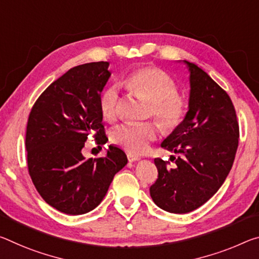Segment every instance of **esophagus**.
Wrapping results in <instances>:
<instances>
[{"label": "esophagus", "instance_id": "1", "mask_svg": "<svg viewBox=\"0 0 259 259\" xmlns=\"http://www.w3.org/2000/svg\"><path fill=\"white\" fill-rule=\"evenodd\" d=\"M128 160L130 162H135V161H139L141 160V157H138V155H135L133 153H128Z\"/></svg>", "mask_w": 259, "mask_h": 259}]
</instances>
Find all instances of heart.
Listing matches in <instances>:
<instances>
[{
    "label": "heart",
    "instance_id": "1",
    "mask_svg": "<svg viewBox=\"0 0 259 259\" xmlns=\"http://www.w3.org/2000/svg\"><path fill=\"white\" fill-rule=\"evenodd\" d=\"M122 85L135 96L149 101L147 116H153L163 133H173L182 125L189 110L184 94L178 92V84L169 73L155 67H143L128 73ZM100 110L106 120H116L118 92L109 86L100 97ZM159 129L153 122L123 124L112 134L113 142L131 153H143L158 136Z\"/></svg>",
    "mask_w": 259,
    "mask_h": 259
}]
</instances>
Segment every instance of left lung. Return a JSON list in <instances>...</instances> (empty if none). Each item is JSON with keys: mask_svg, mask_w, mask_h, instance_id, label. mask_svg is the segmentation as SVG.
Listing matches in <instances>:
<instances>
[{"mask_svg": "<svg viewBox=\"0 0 259 259\" xmlns=\"http://www.w3.org/2000/svg\"><path fill=\"white\" fill-rule=\"evenodd\" d=\"M190 72L187 117L161 147L180 154L176 166L154 159L158 179L150 195L160 208L188 213L206 203L223 186L239 146V123L227 92L196 64L183 61Z\"/></svg>", "mask_w": 259, "mask_h": 259, "instance_id": "obj_1", "label": "left lung"}]
</instances>
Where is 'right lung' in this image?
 <instances>
[{
    "label": "right lung",
    "instance_id": "obj_1",
    "mask_svg": "<svg viewBox=\"0 0 259 259\" xmlns=\"http://www.w3.org/2000/svg\"><path fill=\"white\" fill-rule=\"evenodd\" d=\"M108 62L71 68L35 101L26 126L28 173L45 202L65 214L92 211L108 191L114 175L128 159L109 145L105 158L85 159L89 136L104 145L100 97L110 72Z\"/></svg>",
    "mask_w": 259,
    "mask_h": 259
}]
</instances>
